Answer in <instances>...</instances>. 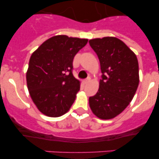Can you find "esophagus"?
Returning <instances> with one entry per match:
<instances>
[{
	"label": "esophagus",
	"mask_w": 159,
	"mask_h": 159,
	"mask_svg": "<svg viewBox=\"0 0 159 159\" xmlns=\"http://www.w3.org/2000/svg\"><path fill=\"white\" fill-rule=\"evenodd\" d=\"M90 79H91V78H90V77H88V78H87L86 79H84V84H87V83H88L89 81H90Z\"/></svg>",
	"instance_id": "obj_1"
}]
</instances>
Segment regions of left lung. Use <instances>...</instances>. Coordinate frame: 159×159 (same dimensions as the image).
Returning a JSON list of instances; mask_svg holds the SVG:
<instances>
[{
    "label": "left lung",
    "mask_w": 159,
    "mask_h": 159,
    "mask_svg": "<svg viewBox=\"0 0 159 159\" xmlns=\"http://www.w3.org/2000/svg\"><path fill=\"white\" fill-rule=\"evenodd\" d=\"M100 63L102 76L89 106L100 119H111L129 104L139 84V64L135 53L114 37L90 40Z\"/></svg>",
    "instance_id": "8db88e82"
}]
</instances>
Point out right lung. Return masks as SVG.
Returning <instances> with one entry per match:
<instances>
[{"instance_id": "right-lung-1", "label": "right lung", "mask_w": 159, "mask_h": 159, "mask_svg": "<svg viewBox=\"0 0 159 159\" xmlns=\"http://www.w3.org/2000/svg\"><path fill=\"white\" fill-rule=\"evenodd\" d=\"M87 42L88 39L57 35L31 55L26 72L28 90L46 116H62L75 102L80 81L73 75V60Z\"/></svg>"}]
</instances>
